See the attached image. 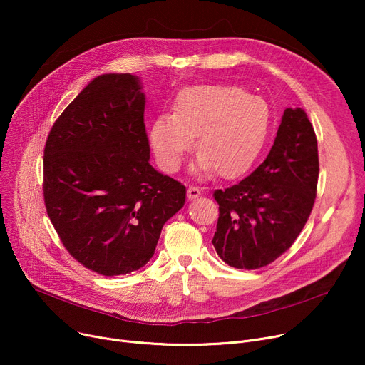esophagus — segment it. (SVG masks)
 <instances>
[{
  "label": "esophagus",
  "mask_w": 365,
  "mask_h": 365,
  "mask_svg": "<svg viewBox=\"0 0 365 365\" xmlns=\"http://www.w3.org/2000/svg\"><path fill=\"white\" fill-rule=\"evenodd\" d=\"M202 194V189L198 186H189L187 187V198L189 200H197Z\"/></svg>",
  "instance_id": "34e87169"
}]
</instances>
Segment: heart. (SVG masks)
Returning <instances> with one entry per match:
<instances>
[{"mask_svg":"<svg viewBox=\"0 0 365 365\" xmlns=\"http://www.w3.org/2000/svg\"><path fill=\"white\" fill-rule=\"evenodd\" d=\"M269 123V108L257 96L235 86H194L179 93L175 113H160L152 121L149 142L158 165L175 173L197 136L194 173L216 170L220 178L231 179L253 164Z\"/></svg>","mask_w":365,"mask_h":365,"instance_id":"obj_1","label":"heart"}]
</instances>
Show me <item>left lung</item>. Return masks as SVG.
Masks as SVG:
<instances>
[{
  "instance_id": "left-lung-1",
  "label": "left lung",
  "mask_w": 365,
  "mask_h": 365,
  "mask_svg": "<svg viewBox=\"0 0 365 365\" xmlns=\"http://www.w3.org/2000/svg\"><path fill=\"white\" fill-rule=\"evenodd\" d=\"M318 173L308 115L287 108L266 160L237 185L215 190L219 220L212 242L219 257L237 269H259L289 250L312 212Z\"/></svg>"
}]
</instances>
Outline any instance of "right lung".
I'll use <instances>...</instances> for the list:
<instances>
[{"label": "right lung", "instance_id": "obj_1", "mask_svg": "<svg viewBox=\"0 0 365 365\" xmlns=\"http://www.w3.org/2000/svg\"><path fill=\"white\" fill-rule=\"evenodd\" d=\"M139 76H96L56 120L44 149L47 215L69 255L105 277L140 269L186 187L149 164Z\"/></svg>", "mask_w": 365, "mask_h": 365}]
</instances>
